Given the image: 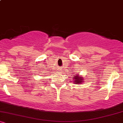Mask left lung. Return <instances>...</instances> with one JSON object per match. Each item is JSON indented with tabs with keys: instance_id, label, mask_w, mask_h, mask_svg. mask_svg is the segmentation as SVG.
<instances>
[{
	"instance_id": "left-lung-1",
	"label": "left lung",
	"mask_w": 123,
	"mask_h": 123,
	"mask_svg": "<svg viewBox=\"0 0 123 123\" xmlns=\"http://www.w3.org/2000/svg\"><path fill=\"white\" fill-rule=\"evenodd\" d=\"M73 81L75 84H81V83L84 82V77L81 76H79V74H76L72 77Z\"/></svg>"
}]
</instances>
